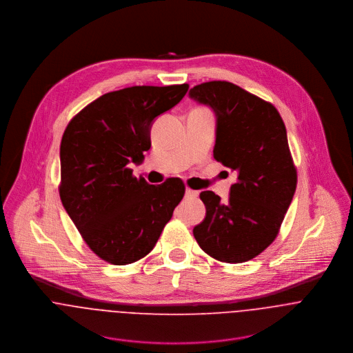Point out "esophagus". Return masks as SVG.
Returning a JSON list of instances; mask_svg holds the SVG:
<instances>
[{"mask_svg": "<svg viewBox=\"0 0 353 353\" xmlns=\"http://www.w3.org/2000/svg\"><path fill=\"white\" fill-rule=\"evenodd\" d=\"M185 197H186V199H190V200H193V199H197V197H199V193H197L196 190H192V189H186V192H185Z\"/></svg>", "mask_w": 353, "mask_h": 353, "instance_id": "1", "label": "esophagus"}]
</instances>
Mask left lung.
<instances>
[{
    "instance_id": "left-lung-1",
    "label": "left lung",
    "mask_w": 353,
    "mask_h": 353,
    "mask_svg": "<svg viewBox=\"0 0 353 353\" xmlns=\"http://www.w3.org/2000/svg\"><path fill=\"white\" fill-rule=\"evenodd\" d=\"M189 97L213 110V157L238 175L225 203L200 194L206 214L194 238L217 261H250L276 239L296 190L285 125L272 103L228 81L202 83Z\"/></svg>"
}]
</instances>
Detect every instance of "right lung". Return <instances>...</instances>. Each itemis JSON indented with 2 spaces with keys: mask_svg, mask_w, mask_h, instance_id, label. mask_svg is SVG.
Segmentation results:
<instances>
[{
  "mask_svg": "<svg viewBox=\"0 0 353 353\" xmlns=\"http://www.w3.org/2000/svg\"><path fill=\"white\" fill-rule=\"evenodd\" d=\"M189 84L136 85L101 95L66 126L59 148V197L88 248L128 265L154 248L185 196L179 178L150 185L133 176L151 148L152 122L183 99Z\"/></svg>",
  "mask_w": 353,
  "mask_h": 353,
  "instance_id": "1",
  "label": "right lung"
}]
</instances>
